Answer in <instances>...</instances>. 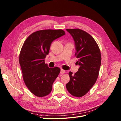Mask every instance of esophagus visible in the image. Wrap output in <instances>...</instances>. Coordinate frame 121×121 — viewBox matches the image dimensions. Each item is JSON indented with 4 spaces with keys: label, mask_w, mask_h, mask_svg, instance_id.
<instances>
[{
    "label": "esophagus",
    "mask_w": 121,
    "mask_h": 121,
    "mask_svg": "<svg viewBox=\"0 0 121 121\" xmlns=\"http://www.w3.org/2000/svg\"><path fill=\"white\" fill-rule=\"evenodd\" d=\"M65 73V70H64L63 69H61L60 70V73L61 74H64V73Z\"/></svg>",
    "instance_id": "esophagus-1"
}]
</instances>
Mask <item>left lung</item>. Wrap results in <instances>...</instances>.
Masks as SVG:
<instances>
[{"label": "left lung", "instance_id": "8db88e82", "mask_svg": "<svg viewBox=\"0 0 121 121\" xmlns=\"http://www.w3.org/2000/svg\"><path fill=\"white\" fill-rule=\"evenodd\" d=\"M75 41V56L80 65L74 75L70 71V81L66 87L73 96L81 97L86 95L95 83L101 64L100 50L90 35L80 29H66Z\"/></svg>", "mask_w": 121, "mask_h": 121}]
</instances>
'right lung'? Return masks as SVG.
<instances>
[{
  "label": "right lung",
  "instance_id": "right-lung-1",
  "mask_svg": "<svg viewBox=\"0 0 121 121\" xmlns=\"http://www.w3.org/2000/svg\"><path fill=\"white\" fill-rule=\"evenodd\" d=\"M62 30H42L31 34L24 42L19 54L23 79L29 90L39 97L48 95L60 73L58 67L49 68L44 59L52 42L62 35Z\"/></svg>",
  "mask_w": 121,
  "mask_h": 121
}]
</instances>
